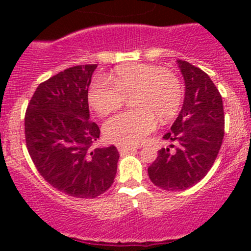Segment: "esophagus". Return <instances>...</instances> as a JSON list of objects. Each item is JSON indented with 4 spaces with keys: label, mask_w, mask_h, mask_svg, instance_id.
Returning <instances> with one entry per match:
<instances>
[{
    "label": "esophagus",
    "mask_w": 251,
    "mask_h": 251,
    "mask_svg": "<svg viewBox=\"0 0 251 251\" xmlns=\"http://www.w3.org/2000/svg\"><path fill=\"white\" fill-rule=\"evenodd\" d=\"M118 151L120 154H126V153H130V151H137V148H136V147H130V146H118Z\"/></svg>",
    "instance_id": "34e87169"
}]
</instances>
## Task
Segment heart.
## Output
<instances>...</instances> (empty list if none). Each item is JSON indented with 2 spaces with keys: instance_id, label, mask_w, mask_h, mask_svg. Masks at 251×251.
I'll return each mask as SVG.
<instances>
[{
  "instance_id": "1",
  "label": "heart",
  "mask_w": 251,
  "mask_h": 251,
  "mask_svg": "<svg viewBox=\"0 0 251 251\" xmlns=\"http://www.w3.org/2000/svg\"><path fill=\"white\" fill-rule=\"evenodd\" d=\"M131 97L135 109L118 114L103 126L104 137L119 146H135L146 140L160 123L179 110L183 90L178 76L166 68L151 64L125 65L107 77H96L88 90V102L96 113L108 115Z\"/></svg>"
}]
</instances>
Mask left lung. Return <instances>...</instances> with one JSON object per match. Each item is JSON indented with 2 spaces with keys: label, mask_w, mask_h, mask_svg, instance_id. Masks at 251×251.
I'll return each mask as SVG.
<instances>
[{
  "label": "left lung",
  "mask_w": 251,
  "mask_h": 251,
  "mask_svg": "<svg viewBox=\"0 0 251 251\" xmlns=\"http://www.w3.org/2000/svg\"><path fill=\"white\" fill-rule=\"evenodd\" d=\"M186 82L183 107L164 135L174 142L161 148L148 168L151 181L165 191H184L203 179L214 165L225 135L222 97L206 73L178 60Z\"/></svg>",
  "instance_id": "left-lung-1"
}]
</instances>
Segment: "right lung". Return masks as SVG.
I'll return each instance as SVG.
<instances>
[{
    "mask_svg": "<svg viewBox=\"0 0 251 251\" xmlns=\"http://www.w3.org/2000/svg\"><path fill=\"white\" fill-rule=\"evenodd\" d=\"M97 64L75 65L39 85L24 118L35 168L52 187L74 198H97L110 188L119 151L93 148L100 127L90 120L88 87Z\"/></svg>",
    "mask_w": 251,
    "mask_h": 251,
    "instance_id": "right-lung-1",
    "label": "right lung"
}]
</instances>
